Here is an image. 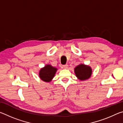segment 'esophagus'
Returning a JSON list of instances; mask_svg holds the SVG:
<instances>
[{"label": "esophagus", "instance_id": "obj_1", "mask_svg": "<svg viewBox=\"0 0 123 123\" xmlns=\"http://www.w3.org/2000/svg\"><path fill=\"white\" fill-rule=\"evenodd\" d=\"M62 67H63V68H64V69H67L68 67V64H65V65H63L62 66Z\"/></svg>", "mask_w": 123, "mask_h": 123}]
</instances>
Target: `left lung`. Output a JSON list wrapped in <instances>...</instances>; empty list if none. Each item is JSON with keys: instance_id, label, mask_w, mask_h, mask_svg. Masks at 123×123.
<instances>
[{"instance_id": "8db88e82", "label": "left lung", "mask_w": 123, "mask_h": 123, "mask_svg": "<svg viewBox=\"0 0 123 123\" xmlns=\"http://www.w3.org/2000/svg\"><path fill=\"white\" fill-rule=\"evenodd\" d=\"M74 73L79 80L85 81L90 78L92 74V69L90 66L80 63L74 68Z\"/></svg>"}]
</instances>
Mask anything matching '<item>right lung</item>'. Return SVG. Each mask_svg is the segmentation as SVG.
Instances as JSON below:
<instances>
[{
  "instance_id": "add662e5",
  "label": "right lung",
  "mask_w": 123,
  "mask_h": 123,
  "mask_svg": "<svg viewBox=\"0 0 123 123\" xmlns=\"http://www.w3.org/2000/svg\"><path fill=\"white\" fill-rule=\"evenodd\" d=\"M57 68L50 64H46L39 71V77L42 80L45 82H50L55 76Z\"/></svg>"
}]
</instances>
